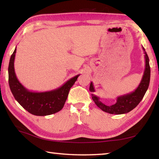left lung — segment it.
Masks as SVG:
<instances>
[{
	"label": "left lung",
	"mask_w": 159,
	"mask_h": 159,
	"mask_svg": "<svg viewBox=\"0 0 159 159\" xmlns=\"http://www.w3.org/2000/svg\"><path fill=\"white\" fill-rule=\"evenodd\" d=\"M144 52L145 58V68L143 76L138 87L133 92L125 94V95L118 96L116 99V102L111 106L105 105L103 102L100 101V98L94 94H92V99L99 109L102 111L111 114H123L130 111L138 105L139 102L143 98L145 93L149 88L150 81V66L149 60L145 49L142 47ZM89 90L90 92H95L93 82L90 83Z\"/></svg>",
	"instance_id": "1"
}]
</instances>
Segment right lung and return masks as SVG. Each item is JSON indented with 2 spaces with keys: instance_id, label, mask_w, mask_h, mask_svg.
<instances>
[{
  "instance_id": "obj_1",
  "label": "right lung",
  "mask_w": 159,
  "mask_h": 159,
  "mask_svg": "<svg viewBox=\"0 0 159 159\" xmlns=\"http://www.w3.org/2000/svg\"><path fill=\"white\" fill-rule=\"evenodd\" d=\"M17 47L10 57L8 66L10 88L18 103L30 114L35 116H48L55 114L63 108L70 88L76 81L80 74L71 78L55 90L45 92L30 91L19 81L15 71V57Z\"/></svg>"
}]
</instances>
